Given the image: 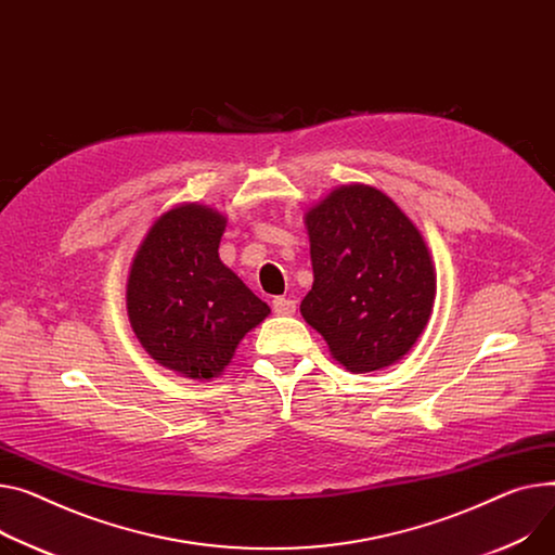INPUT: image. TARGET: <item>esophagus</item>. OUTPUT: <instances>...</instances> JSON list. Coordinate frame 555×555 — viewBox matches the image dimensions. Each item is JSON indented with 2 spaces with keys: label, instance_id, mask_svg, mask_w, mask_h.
<instances>
[{
  "label": "esophagus",
  "instance_id": "1",
  "mask_svg": "<svg viewBox=\"0 0 555 555\" xmlns=\"http://www.w3.org/2000/svg\"><path fill=\"white\" fill-rule=\"evenodd\" d=\"M272 310H274V314H279V317H289V314L297 312V301L287 299V297H276V299L272 301Z\"/></svg>",
  "mask_w": 555,
  "mask_h": 555
}]
</instances>
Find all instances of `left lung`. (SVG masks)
Instances as JSON below:
<instances>
[{"label": "left lung", "mask_w": 555, "mask_h": 555, "mask_svg": "<svg viewBox=\"0 0 555 555\" xmlns=\"http://www.w3.org/2000/svg\"><path fill=\"white\" fill-rule=\"evenodd\" d=\"M314 283L301 314L346 371H382L409 354L433 314L428 245L399 205L371 184H341L306 216Z\"/></svg>", "instance_id": "left-lung-1"}]
</instances>
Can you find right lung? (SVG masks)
<instances>
[{
	"instance_id": "add662e5",
	"label": "right lung",
	"mask_w": 555,
	"mask_h": 555,
	"mask_svg": "<svg viewBox=\"0 0 555 555\" xmlns=\"http://www.w3.org/2000/svg\"><path fill=\"white\" fill-rule=\"evenodd\" d=\"M225 228L228 216L209 205H176L154 220L129 268L131 330L156 363L188 379L223 375L243 337L270 314L220 261Z\"/></svg>"
}]
</instances>
